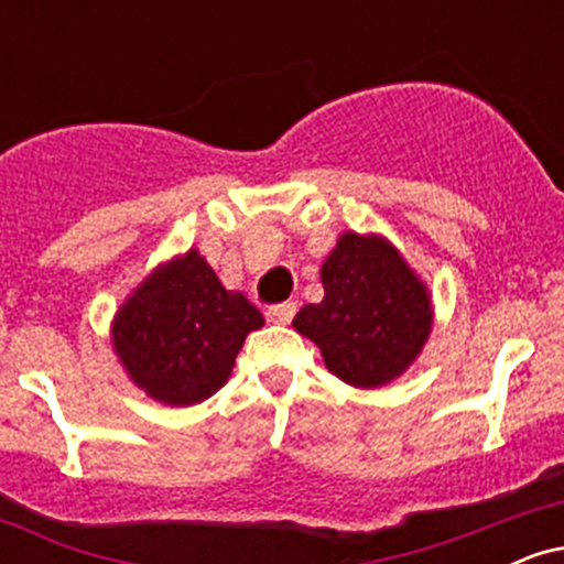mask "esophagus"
<instances>
[{
	"label": "esophagus",
	"mask_w": 564,
	"mask_h": 564,
	"mask_svg": "<svg viewBox=\"0 0 564 564\" xmlns=\"http://www.w3.org/2000/svg\"><path fill=\"white\" fill-rule=\"evenodd\" d=\"M296 315V304L294 302H281V304H273V307L268 310V321L278 323V326H286L291 323V318Z\"/></svg>",
	"instance_id": "34e87169"
}]
</instances>
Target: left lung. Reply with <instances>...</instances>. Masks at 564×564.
<instances>
[{"mask_svg": "<svg viewBox=\"0 0 564 564\" xmlns=\"http://www.w3.org/2000/svg\"><path fill=\"white\" fill-rule=\"evenodd\" d=\"M323 300L291 326L318 345L334 377L379 390L416 364L435 307L422 275L381 232L345 230L321 264Z\"/></svg>", "mask_w": 564, "mask_h": 564, "instance_id": "1", "label": "left lung"}]
</instances>
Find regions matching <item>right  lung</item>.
Instances as JSON below:
<instances>
[{
  "label": "right lung",
  "mask_w": 564,
  "mask_h": 564,
  "mask_svg": "<svg viewBox=\"0 0 564 564\" xmlns=\"http://www.w3.org/2000/svg\"><path fill=\"white\" fill-rule=\"evenodd\" d=\"M262 326L260 310L225 289L198 249H187L156 264L121 302L111 347L138 390L187 408L230 379L246 336Z\"/></svg>",
  "instance_id": "obj_1"
}]
</instances>
